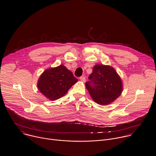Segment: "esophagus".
<instances>
[{
  "label": "esophagus",
  "mask_w": 156,
  "mask_h": 156,
  "mask_svg": "<svg viewBox=\"0 0 156 156\" xmlns=\"http://www.w3.org/2000/svg\"><path fill=\"white\" fill-rule=\"evenodd\" d=\"M80 80H81V82H83V83H85V76H81L80 77Z\"/></svg>",
  "instance_id": "esophagus-1"
}]
</instances>
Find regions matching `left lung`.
I'll list each match as a JSON object with an SVG mask.
<instances>
[{
    "instance_id": "obj_1",
    "label": "left lung",
    "mask_w": 156,
    "mask_h": 156,
    "mask_svg": "<svg viewBox=\"0 0 156 156\" xmlns=\"http://www.w3.org/2000/svg\"><path fill=\"white\" fill-rule=\"evenodd\" d=\"M85 86L92 100L105 105L115 101L122 93V83L115 69L109 65H95Z\"/></svg>"
}]
</instances>
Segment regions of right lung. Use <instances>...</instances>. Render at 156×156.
I'll return each mask as SVG.
<instances>
[{
    "label": "right lung",
    "mask_w": 156,
    "mask_h": 156,
    "mask_svg": "<svg viewBox=\"0 0 156 156\" xmlns=\"http://www.w3.org/2000/svg\"><path fill=\"white\" fill-rule=\"evenodd\" d=\"M78 81L71 71L60 65L44 71L37 81V87L48 99L55 101L65 95Z\"/></svg>",
    "instance_id": "1"
}]
</instances>
